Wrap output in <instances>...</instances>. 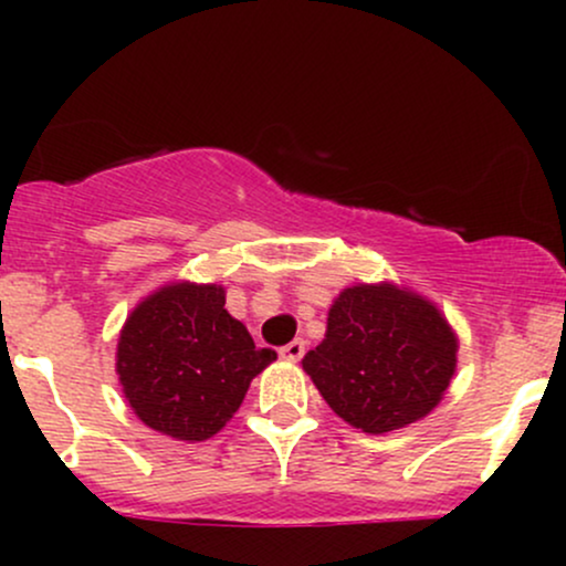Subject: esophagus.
Instances as JSON below:
<instances>
[{"label": "esophagus", "mask_w": 566, "mask_h": 566, "mask_svg": "<svg viewBox=\"0 0 566 566\" xmlns=\"http://www.w3.org/2000/svg\"><path fill=\"white\" fill-rule=\"evenodd\" d=\"M303 354H305L303 337H297V340H292V343H287V346L279 348V356H282V359H287V361H301Z\"/></svg>", "instance_id": "obj_1"}]
</instances>
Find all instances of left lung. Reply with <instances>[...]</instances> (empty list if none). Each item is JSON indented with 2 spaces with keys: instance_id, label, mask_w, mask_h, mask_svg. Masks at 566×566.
Returning a JSON list of instances; mask_svg holds the SVG:
<instances>
[{
  "instance_id": "left-lung-1",
  "label": "left lung",
  "mask_w": 566,
  "mask_h": 566,
  "mask_svg": "<svg viewBox=\"0 0 566 566\" xmlns=\"http://www.w3.org/2000/svg\"><path fill=\"white\" fill-rule=\"evenodd\" d=\"M454 354L458 337L437 305L394 284H359L329 308L327 335L303 369L346 423L386 433L439 405Z\"/></svg>"
}]
</instances>
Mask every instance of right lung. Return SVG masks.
Instances as JSON below:
<instances>
[{
	"label": "right lung",
	"mask_w": 566,
	"mask_h": 566,
	"mask_svg": "<svg viewBox=\"0 0 566 566\" xmlns=\"http://www.w3.org/2000/svg\"><path fill=\"white\" fill-rule=\"evenodd\" d=\"M276 359L226 311L218 284H170L129 314L116 373L135 415L172 439L205 441L231 420L250 380Z\"/></svg>",
	"instance_id": "right-lung-1"
}]
</instances>
